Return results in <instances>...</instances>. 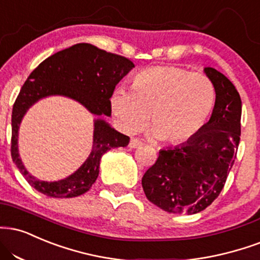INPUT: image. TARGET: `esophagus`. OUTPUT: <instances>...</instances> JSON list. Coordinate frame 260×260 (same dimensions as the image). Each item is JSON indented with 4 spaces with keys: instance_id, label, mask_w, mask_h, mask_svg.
<instances>
[{
    "instance_id": "34e87169",
    "label": "esophagus",
    "mask_w": 260,
    "mask_h": 260,
    "mask_svg": "<svg viewBox=\"0 0 260 260\" xmlns=\"http://www.w3.org/2000/svg\"><path fill=\"white\" fill-rule=\"evenodd\" d=\"M143 144L142 140L137 139V138H132L129 140V148H137V146H140Z\"/></svg>"
}]
</instances>
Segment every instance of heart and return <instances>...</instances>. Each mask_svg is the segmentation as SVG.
Segmentation results:
<instances>
[{"mask_svg": "<svg viewBox=\"0 0 260 260\" xmlns=\"http://www.w3.org/2000/svg\"><path fill=\"white\" fill-rule=\"evenodd\" d=\"M217 93L203 73L178 67H154L134 75L132 90L117 88L111 112L122 132L133 134L149 120L152 134L170 144L196 137L213 115Z\"/></svg>", "mask_w": 260, "mask_h": 260, "instance_id": "b5f03b06", "label": "heart"}]
</instances>
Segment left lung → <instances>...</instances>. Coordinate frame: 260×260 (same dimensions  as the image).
<instances>
[{"label":"left lung","mask_w":260,"mask_h":260,"mask_svg":"<svg viewBox=\"0 0 260 260\" xmlns=\"http://www.w3.org/2000/svg\"><path fill=\"white\" fill-rule=\"evenodd\" d=\"M217 103L208 123L192 139L164 149L142 178L146 199L170 213L195 214L207 208L225 185L241 136V98L235 86L213 68Z\"/></svg>","instance_id":"left-lung-1"}]
</instances>
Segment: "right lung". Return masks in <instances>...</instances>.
I'll use <instances>...</instances> for the list:
<instances>
[{
    "mask_svg": "<svg viewBox=\"0 0 260 260\" xmlns=\"http://www.w3.org/2000/svg\"><path fill=\"white\" fill-rule=\"evenodd\" d=\"M132 68L134 64L126 57L89 43H77L45 59L29 75L12 111L11 154L18 170L37 191L55 199L76 198L88 191L98 178L103 154L112 148L126 146L129 137L115 131L103 120H96L92 152L80 170L59 181L39 180L25 170L18 154V129L27 109L41 98L60 94L80 102L92 114L110 116L111 94Z\"/></svg>",
    "mask_w": 260,
    "mask_h": 260,
    "instance_id": "add662e5",
    "label": "right lung"
}]
</instances>
